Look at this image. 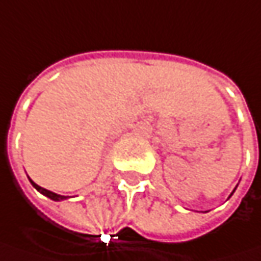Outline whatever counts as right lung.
<instances>
[{
  "instance_id": "add662e5",
  "label": "right lung",
  "mask_w": 261,
  "mask_h": 261,
  "mask_svg": "<svg viewBox=\"0 0 261 261\" xmlns=\"http://www.w3.org/2000/svg\"><path fill=\"white\" fill-rule=\"evenodd\" d=\"M30 182L33 184V187L36 188L37 191H40L41 194H44L46 197H49V199H52V200L58 201V200H64V199H65V196H60V194H55V193H52V191L46 190V188H41L40 185H37L36 182H34V180H31V179H30Z\"/></svg>"
}]
</instances>
